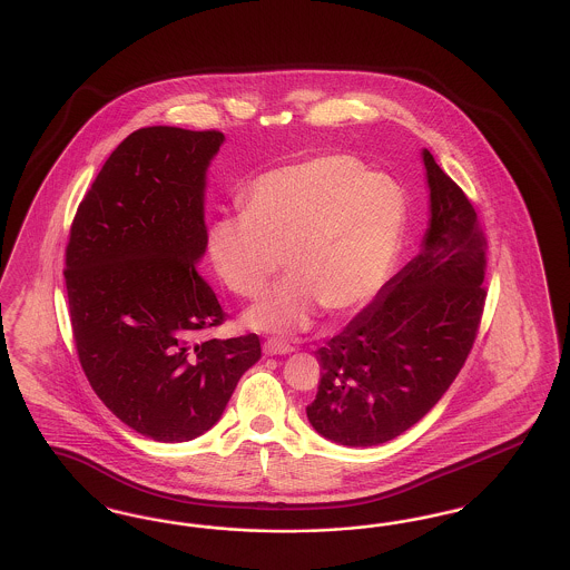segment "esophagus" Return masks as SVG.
<instances>
[{"instance_id":"1","label":"esophagus","mask_w":570,"mask_h":570,"mask_svg":"<svg viewBox=\"0 0 570 570\" xmlns=\"http://www.w3.org/2000/svg\"><path fill=\"white\" fill-rule=\"evenodd\" d=\"M263 352L267 355H284L295 352V347L291 343H286V341H279V338H267L263 343Z\"/></svg>"}]
</instances>
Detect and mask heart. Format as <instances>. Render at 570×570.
Here are the masks:
<instances>
[{
  "label": "heart",
  "instance_id": "heart-1",
  "mask_svg": "<svg viewBox=\"0 0 570 570\" xmlns=\"http://www.w3.org/2000/svg\"><path fill=\"white\" fill-rule=\"evenodd\" d=\"M244 213L216 216L206 253L218 279L253 298L286 263L279 282L246 312L267 333L309 326L317 305L352 314L383 288L400 255L409 199L362 159L328 154L279 166L242 191Z\"/></svg>",
  "mask_w": 570,
  "mask_h": 570
}]
</instances>
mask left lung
Wrapping results in <instances>:
<instances>
[{
    "instance_id": "1",
    "label": "left lung",
    "mask_w": 570,
    "mask_h": 570,
    "mask_svg": "<svg viewBox=\"0 0 570 570\" xmlns=\"http://www.w3.org/2000/svg\"><path fill=\"white\" fill-rule=\"evenodd\" d=\"M432 218L421 253L315 352L322 368L307 419L343 446L411 430L470 355L487 288V237L463 189L423 149Z\"/></svg>"
}]
</instances>
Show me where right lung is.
<instances>
[{
  "label": "right lung",
  "instance_id": "right-lung-1",
  "mask_svg": "<svg viewBox=\"0 0 570 570\" xmlns=\"http://www.w3.org/2000/svg\"><path fill=\"white\" fill-rule=\"evenodd\" d=\"M218 130L124 138L79 204L65 284L79 364L121 423L157 442L208 432L261 357L255 333L197 341L227 314L197 272Z\"/></svg>",
  "mask_w": 570,
  "mask_h": 570
}]
</instances>
